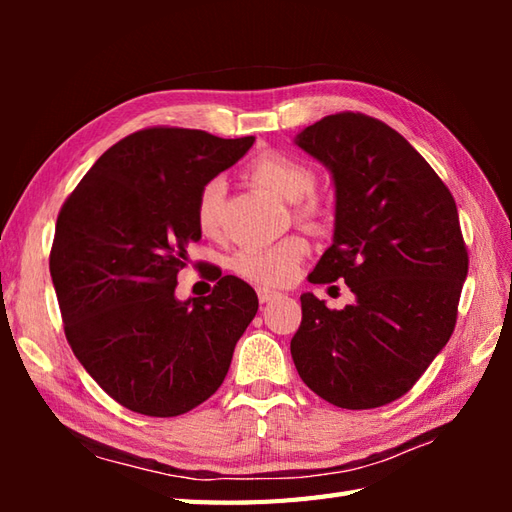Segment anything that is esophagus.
Here are the masks:
<instances>
[{"instance_id": "34e87169", "label": "esophagus", "mask_w": 512, "mask_h": 512, "mask_svg": "<svg viewBox=\"0 0 512 512\" xmlns=\"http://www.w3.org/2000/svg\"><path fill=\"white\" fill-rule=\"evenodd\" d=\"M257 297H259V301L262 303H268V301H273V299H279L281 295L277 290H270V288H257Z\"/></svg>"}]
</instances>
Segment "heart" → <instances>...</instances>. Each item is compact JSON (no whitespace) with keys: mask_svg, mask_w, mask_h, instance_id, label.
<instances>
[{"mask_svg":"<svg viewBox=\"0 0 512 512\" xmlns=\"http://www.w3.org/2000/svg\"><path fill=\"white\" fill-rule=\"evenodd\" d=\"M250 178L268 191L277 193L286 202H299L314 189L312 171L279 151H266L248 165ZM226 182L213 178L204 184L195 202V220L204 235H215L222 220ZM303 213H317V206H306ZM308 253V242L301 235H288L281 242L266 248H242L231 259V268L259 286H281L295 277L297 266Z\"/></svg>","mask_w":512,"mask_h":512,"instance_id":"obj_1","label":"heart"}]
</instances>
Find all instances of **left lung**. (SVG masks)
<instances>
[{
  "label": "left lung",
  "instance_id": "obj_1",
  "mask_svg": "<svg viewBox=\"0 0 512 512\" xmlns=\"http://www.w3.org/2000/svg\"><path fill=\"white\" fill-rule=\"evenodd\" d=\"M295 145L330 171L332 246L308 279L345 281L354 303L301 295L290 341L297 372L341 409H374L416 385L451 339L469 255L451 191L396 129L343 112Z\"/></svg>",
  "mask_w": 512,
  "mask_h": 512
}]
</instances>
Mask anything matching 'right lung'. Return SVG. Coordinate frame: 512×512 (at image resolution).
Here are the masks:
<instances>
[{
    "label": "right lung",
    "instance_id": "right-lung-1",
    "mask_svg": "<svg viewBox=\"0 0 512 512\" xmlns=\"http://www.w3.org/2000/svg\"><path fill=\"white\" fill-rule=\"evenodd\" d=\"M255 138L149 127L118 140L65 200L50 275L74 356L116 402L171 418L211 398L259 301L213 270L209 297L180 301L178 273L200 242V189Z\"/></svg>",
    "mask_w": 512,
    "mask_h": 512
}]
</instances>
